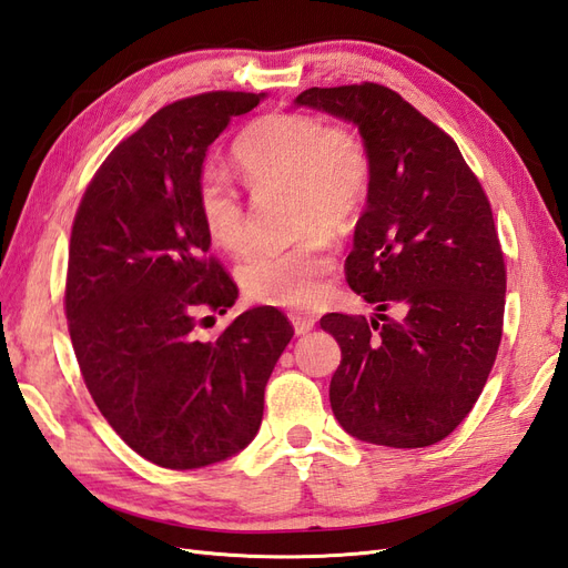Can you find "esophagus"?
Returning <instances> with one entry per match:
<instances>
[{
	"label": "esophagus",
	"instance_id": "1",
	"mask_svg": "<svg viewBox=\"0 0 568 568\" xmlns=\"http://www.w3.org/2000/svg\"><path fill=\"white\" fill-rule=\"evenodd\" d=\"M288 320H291V324H294V332L298 334V336H303V334H307L315 326V317H311V315H301V313H291L288 315Z\"/></svg>",
	"mask_w": 568,
	"mask_h": 568
}]
</instances>
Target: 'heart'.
<instances>
[{
	"label": "heart",
	"instance_id": "heart-1",
	"mask_svg": "<svg viewBox=\"0 0 568 568\" xmlns=\"http://www.w3.org/2000/svg\"><path fill=\"white\" fill-rule=\"evenodd\" d=\"M234 159L248 186H288L294 192V225L298 232L308 230L296 244L248 255L239 272L242 286L263 303L315 305L332 270V242L320 225H351L369 194L372 161L363 140L346 128H326L313 115L270 113L242 132ZM196 205L215 246L230 253L248 248L244 201L222 170H201Z\"/></svg>",
	"mask_w": 568,
	"mask_h": 568
}]
</instances>
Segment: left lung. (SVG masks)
Instances as JSON below:
<instances>
[{
    "mask_svg": "<svg viewBox=\"0 0 568 568\" xmlns=\"http://www.w3.org/2000/svg\"><path fill=\"white\" fill-rule=\"evenodd\" d=\"M294 104L353 123L372 161L346 277L376 317L320 320L341 346L334 417L357 440L426 448L469 415L500 346L507 277L490 203L450 136L384 84L311 88ZM390 302L400 321L378 315Z\"/></svg>",
    "mask_w": 568,
    "mask_h": 568,
    "instance_id": "8db88e82",
    "label": "left lung"
}]
</instances>
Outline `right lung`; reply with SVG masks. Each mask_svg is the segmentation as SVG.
<instances>
[{
	"instance_id": "obj_1",
	"label": "right lung",
	"mask_w": 568,
	"mask_h": 568,
	"mask_svg": "<svg viewBox=\"0 0 568 568\" xmlns=\"http://www.w3.org/2000/svg\"><path fill=\"white\" fill-rule=\"evenodd\" d=\"M265 97L209 92L153 113L97 170L73 222L65 317L82 379L113 432L165 469L246 448L294 336L272 305L213 341L199 329L205 311L227 313L239 288L209 255L196 180L230 120Z\"/></svg>"
}]
</instances>
